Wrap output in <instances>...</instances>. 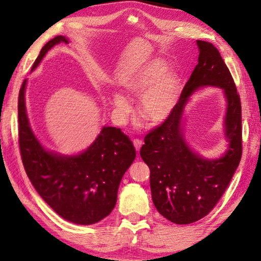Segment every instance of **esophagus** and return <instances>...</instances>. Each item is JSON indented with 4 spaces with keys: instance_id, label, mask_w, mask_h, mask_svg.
I'll list each match as a JSON object with an SVG mask.
<instances>
[{
    "instance_id": "1",
    "label": "esophagus",
    "mask_w": 261,
    "mask_h": 261,
    "mask_svg": "<svg viewBox=\"0 0 261 261\" xmlns=\"http://www.w3.org/2000/svg\"><path fill=\"white\" fill-rule=\"evenodd\" d=\"M141 145H143V141L139 140V139H134V146H135L137 152H139Z\"/></svg>"
}]
</instances>
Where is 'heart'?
<instances>
[{
    "label": "heart",
    "instance_id": "b5f03b06",
    "mask_svg": "<svg viewBox=\"0 0 261 261\" xmlns=\"http://www.w3.org/2000/svg\"><path fill=\"white\" fill-rule=\"evenodd\" d=\"M168 64L163 60L148 61L126 77L125 90L139 96L140 117L149 124H161L173 114L182 91V78L176 72H168ZM115 108L121 115L131 112V105L122 94L113 98Z\"/></svg>",
    "mask_w": 261,
    "mask_h": 261
}]
</instances>
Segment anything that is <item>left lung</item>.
Wrapping results in <instances>:
<instances>
[{
  "label": "left lung",
  "instance_id": "1",
  "mask_svg": "<svg viewBox=\"0 0 261 261\" xmlns=\"http://www.w3.org/2000/svg\"><path fill=\"white\" fill-rule=\"evenodd\" d=\"M198 64L185 84L169 118L145 136L140 156L151 170L152 199L159 213L176 224H189L206 216L226 191L242 158V106L231 73L211 42L197 40ZM218 86L228 107L225 128L226 154L206 161L185 143L180 120L188 98L198 87Z\"/></svg>",
  "mask_w": 261,
  "mask_h": 261
}]
</instances>
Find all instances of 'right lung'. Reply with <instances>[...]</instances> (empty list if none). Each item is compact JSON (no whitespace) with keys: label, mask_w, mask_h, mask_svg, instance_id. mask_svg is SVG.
<instances>
[{"label":"right lung","mask_w":261,"mask_h":261,"mask_svg":"<svg viewBox=\"0 0 261 261\" xmlns=\"http://www.w3.org/2000/svg\"><path fill=\"white\" fill-rule=\"evenodd\" d=\"M68 43L57 35L42 47L32 69L51 47ZM26 79L18 95V143L21 161L40 197L62 218L77 224H93L110 214L117 190L136 158L134 145L121 129L103 126L85 152L63 156L46 151L31 130L25 107Z\"/></svg>","instance_id":"add662e5"}]
</instances>
